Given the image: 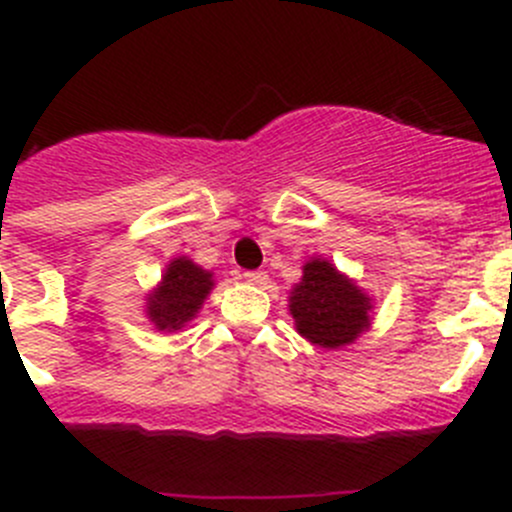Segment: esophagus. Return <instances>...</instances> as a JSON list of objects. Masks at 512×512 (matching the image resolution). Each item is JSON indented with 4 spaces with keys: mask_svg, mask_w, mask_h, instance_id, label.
<instances>
[{
    "mask_svg": "<svg viewBox=\"0 0 512 512\" xmlns=\"http://www.w3.org/2000/svg\"><path fill=\"white\" fill-rule=\"evenodd\" d=\"M243 277H246V282L256 284V287H264V284L269 282V277H266V271H246Z\"/></svg>",
    "mask_w": 512,
    "mask_h": 512,
    "instance_id": "34e87169",
    "label": "esophagus"
}]
</instances>
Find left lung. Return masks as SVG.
I'll return each mask as SVG.
<instances>
[{
  "mask_svg": "<svg viewBox=\"0 0 512 512\" xmlns=\"http://www.w3.org/2000/svg\"><path fill=\"white\" fill-rule=\"evenodd\" d=\"M297 333L315 346L341 348L372 325V300L325 259L302 266L300 284L289 292Z\"/></svg>",
  "mask_w": 512,
  "mask_h": 512,
  "instance_id": "left-lung-1",
  "label": "left lung"
}]
</instances>
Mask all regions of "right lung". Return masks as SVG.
<instances>
[{
  "label": "right lung",
  "mask_w": 512,
  "mask_h": 512,
  "mask_svg": "<svg viewBox=\"0 0 512 512\" xmlns=\"http://www.w3.org/2000/svg\"><path fill=\"white\" fill-rule=\"evenodd\" d=\"M215 287L212 274L194 264L187 256L171 261L166 266L161 284L153 289L146 300V315L158 330H179L184 323L200 312L210 289Z\"/></svg>",
  "instance_id": "add662e5"
}]
</instances>
